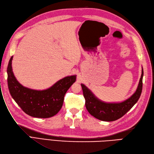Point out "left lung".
I'll list each match as a JSON object with an SVG mask.
<instances>
[{
  "label": "left lung",
  "instance_id": "8db88e82",
  "mask_svg": "<svg viewBox=\"0 0 154 154\" xmlns=\"http://www.w3.org/2000/svg\"><path fill=\"white\" fill-rule=\"evenodd\" d=\"M143 70L136 92L127 100L121 103H105L95 97L89 89L81 84L85 106L88 111L93 116L101 121L112 122L122 118L134 106L140 98L143 88Z\"/></svg>",
  "mask_w": 154,
  "mask_h": 154
}]
</instances>
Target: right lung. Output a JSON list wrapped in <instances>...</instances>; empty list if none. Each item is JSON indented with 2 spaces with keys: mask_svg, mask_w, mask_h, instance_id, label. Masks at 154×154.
Instances as JSON below:
<instances>
[{
  "mask_svg": "<svg viewBox=\"0 0 154 154\" xmlns=\"http://www.w3.org/2000/svg\"><path fill=\"white\" fill-rule=\"evenodd\" d=\"M9 59L7 68L8 84L13 98L27 115L40 118H50L60 111L64 97L76 81V76H68L57 81L45 90L37 91L23 87L14 76Z\"/></svg>",
  "mask_w": 154,
  "mask_h": 154,
  "instance_id": "add662e5",
  "label": "right lung"
}]
</instances>
